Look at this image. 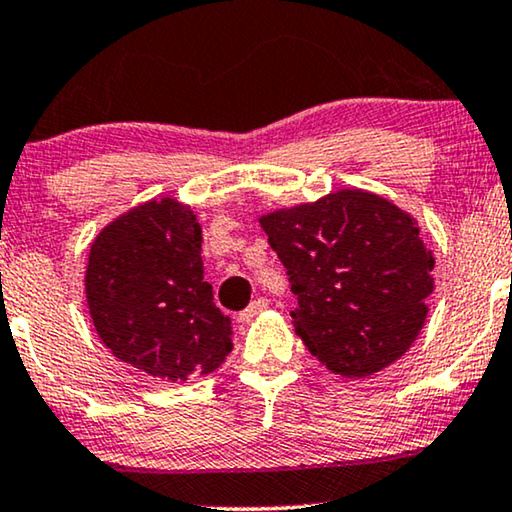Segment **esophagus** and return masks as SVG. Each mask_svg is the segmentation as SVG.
Wrapping results in <instances>:
<instances>
[{
  "label": "esophagus",
  "instance_id": "34e87169",
  "mask_svg": "<svg viewBox=\"0 0 512 512\" xmlns=\"http://www.w3.org/2000/svg\"><path fill=\"white\" fill-rule=\"evenodd\" d=\"M265 307H268V298H256L254 303L247 307V310H242L240 314H237V321H240V324H251L258 314L265 312Z\"/></svg>",
  "mask_w": 512,
  "mask_h": 512
}]
</instances>
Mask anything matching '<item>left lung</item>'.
Masks as SVG:
<instances>
[{
  "mask_svg": "<svg viewBox=\"0 0 512 512\" xmlns=\"http://www.w3.org/2000/svg\"><path fill=\"white\" fill-rule=\"evenodd\" d=\"M258 221L298 296L293 328L328 370L366 377L408 352L436 263L408 212L342 188Z\"/></svg>",
  "mask_w": 512,
  "mask_h": 512,
  "instance_id": "8db88e82",
  "label": "left lung"
}]
</instances>
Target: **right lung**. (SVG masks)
I'll use <instances>...</instances> for the list:
<instances>
[{
	"mask_svg": "<svg viewBox=\"0 0 512 512\" xmlns=\"http://www.w3.org/2000/svg\"><path fill=\"white\" fill-rule=\"evenodd\" d=\"M202 230L174 198L132 207L90 244L86 300L104 347L160 380L209 375L233 349L202 268Z\"/></svg>",
	"mask_w": 512,
	"mask_h": 512,
	"instance_id": "obj_1",
	"label": "right lung"
}]
</instances>
